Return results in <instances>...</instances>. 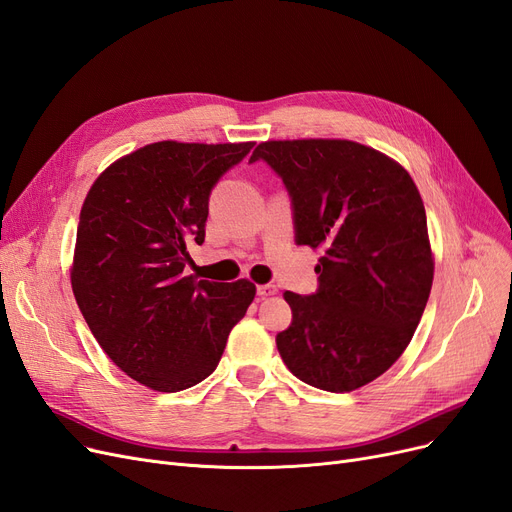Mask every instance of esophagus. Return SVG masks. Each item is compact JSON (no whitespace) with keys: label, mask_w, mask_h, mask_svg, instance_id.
Segmentation results:
<instances>
[{"label":"esophagus","mask_w":512,"mask_h":512,"mask_svg":"<svg viewBox=\"0 0 512 512\" xmlns=\"http://www.w3.org/2000/svg\"><path fill=\"white\" fill-rule=\"evenodd\" d=\"M256 292H258V296H260V298L275 296V294H277V286H273V284H262V286H258V288H256Z\"/></svg>","instance_id":"obj_1"}]
</instances>
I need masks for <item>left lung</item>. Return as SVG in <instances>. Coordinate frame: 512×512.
Returning <instances> with one entry per match:
<instances>
[{
	"mask_svg": "<svg viewBox=\"0 0 512 512\" xmlns=\"http://www.w3.org/2000/svg\"><path fill=\"white\" fill-rule=\"evenodd\" d=\"M284 182L296 245L322 248L309 296L286 292L292 324L275 337L290 373L326 392H351L407 349L426 309L434 262L426 209L411 175L347 139L264 142Z\"/></svg>",
	"mask_w": 512,
	"mask_h": 512,
	"instance_id": "1",
	"label": "left lung"
}]
</instances>
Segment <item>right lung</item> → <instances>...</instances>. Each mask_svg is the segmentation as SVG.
<instances>
[{
  "label": "right lung",
  "instance_id": "right-lung-1",
  "mask_svg": "<svg viewBox=\"0 0 512 512\" xmlns=\"http://www.w3.org/2000/svg\"><path fill=\"white\" fill-rule=\"evenodd\" d=\"M254 148L158 142L122 156L80 211L72 288L93 337L131 379L180 392L214 373L256 286L186 277L209 195Z\"/></svg>",
  "mask_w": 512,
  "mask_h": 512
}]
</instances>
